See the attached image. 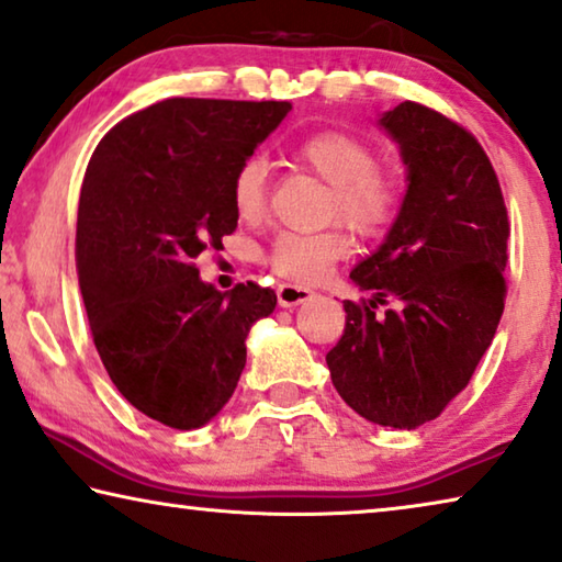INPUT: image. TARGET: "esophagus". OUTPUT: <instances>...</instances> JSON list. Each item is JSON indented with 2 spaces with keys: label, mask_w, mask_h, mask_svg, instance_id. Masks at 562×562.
Segmentation results:
<instances>
[{
  "label": "esophagus",
  "mask_w": 562,
  "mask_h": 562,
  "mask_svg": "<svg viewBox=\"0 0 562 562\" xmlns=\"http://www.w3.org/2000/svg\"><path fill=\"white\" fill-rule=\"evenodd\" d=\"M313 297V292H310L307 288H300V284H280L278 288V300L282 307H297L307 303V300Z\"/></svg>",
  "instance_id": "obj_1"
}]
</instances>
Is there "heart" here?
I'll return each instance as SVG.
<instances>
[{"instance_id":"b5f03b06","label":"heart","mask_w":562,"mask_h":562,"mask_svg":"<svg viewBox=\"0 0 562 562\" xmlns=\"http://www.w3.org/2000/svg\"><path fill=\"white\" fill-rule=\"evenodd\" d=\"M297 158L330 183L328 216L358 234L381 232L396 214L401 187L396 176L375 166V150L358 136L323 131L297 146ZM267 164L262 156L247 158L234 173L232 199L241 216H257L265 204ZM348 252L340 232H284L270 249V265L282 278L317 282L330 272L335 259Z\"/></svg>"}]
</instances>
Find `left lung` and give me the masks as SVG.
I'll return each mask as SVG.
<instances>
[{"label":"left lung","instance_id":"obj_1","mask_svg":"<svg viewBox=\"0 0 562 562\" xmlns=\"http://www.w3.org/2000/svg\"><path fill=\"white\" fill-rule=\"evenodd\" d=\"M379 128L398 146L406 191L386 237L350 270L373 297L342 300L346 330L325 363L356 414L416 429L467 386L495 338L509 224L495 169L462 125L406 100ZM383 296L400 310L375 318Z\"/></svg>","mask_w":562,"mask_h":562}]
</instances>
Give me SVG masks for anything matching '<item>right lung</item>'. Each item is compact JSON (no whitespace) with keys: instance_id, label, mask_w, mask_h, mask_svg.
Wrapping results in <instances>:
<instances>
[{"instance_id":"obj_1","label":"right lung","mask_w":562,"mask_h":562,"mask_svg":"<svg viewBox=\"0 0 562 562\" xmlns=\"http://www.w3.org/2000/svg\"><path fill=\"white\" fill-rule=\"evenodd\" d=\"M292 111L288 100L169 98L121 121L90 158L78 209V280L115 389L173 429L232 398L247 335L278 295L220 292L194 259L237 229L234 173Z\"/></svg>"}]
</instances>
